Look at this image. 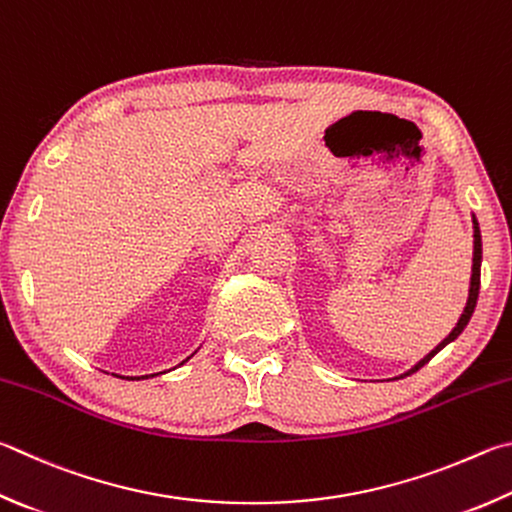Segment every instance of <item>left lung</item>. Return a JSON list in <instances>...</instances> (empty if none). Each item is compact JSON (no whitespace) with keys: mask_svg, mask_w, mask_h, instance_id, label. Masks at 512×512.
Segmentation results:
<instances>
[{"mask_svg":"<svg viewBox=\"0 0 512 512\" xmlns=\"http://www.w3.org/2000/svg\"><path fill=\"white\" fill-rule=\"evenodd\" d=\"M472 224H475V253H472V277H470V295H468V304H466V309H463V313H461V318H459V322H457V327L452 329V333L448 338H445L439 347H436L434 351H430L427 353V356L418 362V365L412 369V371H407V376L410 374H414V371H418L421 369L425 362H430L436 353H439L445 345H448V342H452L454 338L459 336V333L466 329V324L470 322V318H472V311H475V306H477V297H479V284H481V232H479V224H477V219L472 217Z\"/></svg>","mask_w":512,"mask_h":512,"instance_id":"8db88e82","label":"left lung"}]
</instances>
